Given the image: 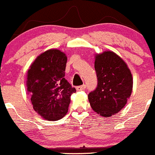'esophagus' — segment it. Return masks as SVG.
I'll list each match as a JSON object with an SVG mask.
<instances>
[{
	"label": "esophagus",
	"instance_id": "1",
	"mask_svg": "<svg viewBox=\"0 0 155 155\" xmlns=\"http://www.w3.org/2000/svg\"><path fill=\"white\" fill-rule=\"evenodd\" d=\"M86 89V85H82V86H79V87H76V91H83V90H85Z\"/></svg>",
	"mask_w": 155,
	"mask_h": 155
}]
</instances>
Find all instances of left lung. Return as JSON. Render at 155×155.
I'll return each instance as SVG.
<instances>
[{
    "instance_id": "8db88e82",
    "label": "left lung",
    "mask_w": 155,
    "mask_h": 155,
    "mask_svg": "<svg viewBox=\"0 0 155 155\" xmlns=\"http://www.w3.org/2000/svg\"><path fill=\"white\" fill-rule=\"evenodd\" d=\"M97 87L88 95L92 109L102 117L115 115L125 107L133 91L130 69L120 56L111 51L94 55Z\"/></svg>"
}]
</instances>
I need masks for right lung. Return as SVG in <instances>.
<instances>
[{
  "mask_svg": "<svg viewBox=\"0 0 155 155\" xmlns=\"http://www.w3.org/2000/svg\"><path fill=\"white\" fill-rule=\"evenodd\" d=\"M66 54L50 49L39 54L26 75V91L33 109L46 120L62 118L68 110L71 95L76 93L64 79Z\"/></svg>",
  "mask_w": 155,
  "mask_h": 155,
  "instance_id": "right-lung-1",
  "label": "right lung"
}]
</instances>
